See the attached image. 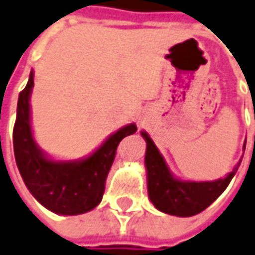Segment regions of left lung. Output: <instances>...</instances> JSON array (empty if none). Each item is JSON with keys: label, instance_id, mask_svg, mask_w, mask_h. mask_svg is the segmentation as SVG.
<instances>
[{"label": "left lung", "instance_id": "left-lung-1", "mask_svg": "<svg viewBox=\"0 0 255 255\" xmlns=\"http://www.w3.org/2000/svg\"><path fill=\"white\" fill-rule=\"evenodd\" d=\"M141 135L146 141L145 166L148 178V195L156 209L174 216H193L207 209L229 186L242 160L226 177L214 181H183L171 174L164 157L155 142L145 131ZM246 149V142L243 145Z\"/></svg>", "mask_w": 255, "mask_h": 255}]
</instances>
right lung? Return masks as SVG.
I'll return each instance as SVG.
<instances>
[{
	"label": "right lung",
	"mask_w": 255,
	"mask_h": 255,
	"mask_svg": "<svg viewBox=\"0 0 255 255\" xmlns=\"http://www.w3.org/2000/svg\"><path fill=\"white\" fill-rule=\"evenodd\" d=\"M33 71L19 93L13 126V152L19 173L27 190L48 211L58 215H79L98 207L120 141L134 134V123L110 135L91 156L81 160H53L34 142L30 126Z\"/></svg>",
	"instance_id": "1"
}]
</instances>
